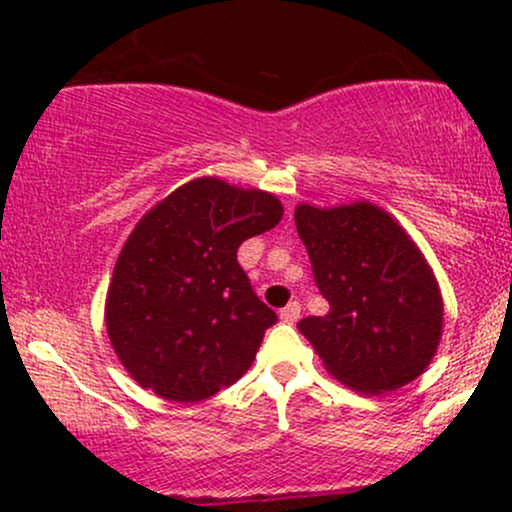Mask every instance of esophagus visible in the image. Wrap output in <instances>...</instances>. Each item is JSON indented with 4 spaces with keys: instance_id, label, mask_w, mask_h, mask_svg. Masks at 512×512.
Wrapping results in <instances>:
<instances>
[{
    "instance_id": "34e87169",
    "label": "esophagus",
    "mask_w": 512,
    "mask_h": 512,
    "mask_svg": "<svg viewBox=\"0 0 512 512\" xmlns=\"http://www.w3.org/2000/svg\"><path fill=\"white\" fill-rule=\"evenodd\" d=\"M279 317H281V322H289V325H293V322H296L298 317H301V303L291 301L289 305H286V308H281Z\"/></svg>"
}]
</instances>
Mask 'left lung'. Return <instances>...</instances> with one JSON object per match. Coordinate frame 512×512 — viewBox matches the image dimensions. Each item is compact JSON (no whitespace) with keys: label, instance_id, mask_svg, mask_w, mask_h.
I'll list each match as a JSON object with an SVG mask.
<instances>
[{"label":"left lung","instance_id":"8db88e82","mask_svg":"<svg viewBox=\"0 0 512 512\" xmlns=\"http://www.w3.org/2000/svg\"><path fill=\"white\" fill-rule=\"evenodd\" d=\"M296 228L330 313L298 330L339 383L383 395L411 383L436 356L443 298L426 257L370 202L298 204Z\"/></svg>","mask_w":512,"mask_h":512}]
</instances>
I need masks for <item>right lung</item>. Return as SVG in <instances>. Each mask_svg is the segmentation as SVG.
<instances>
[{"label":"right lung","instance_id":"obj_1","mask_svg":"<svg viewBox=\"0 0 512 512\" xmlns=\"http://www.w3.org/2000/svg\"><path fill=\"white\" fill-rule=\"evenodd\" d=\"M284 207L262 190L197 178L146 211L117 257L105 327L127 373L170 402H202L255 361L276 313L238 264Z\"/></svg>","mask_w":512,"mask_h":512}]
</instances>
